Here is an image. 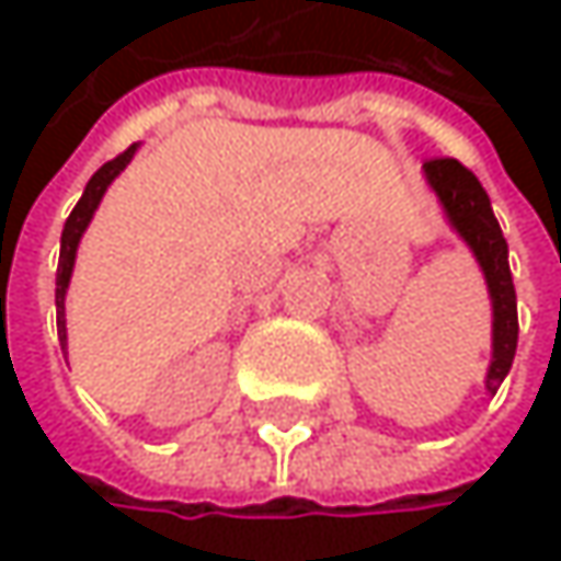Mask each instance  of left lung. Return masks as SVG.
Here are the masks:
<instances>
[{
	"mask_svg": "<svg viewBox=\"0 0 561 561\" xmlns=\"http://www.w3.org/2000/svg\"><path fill=\"white\" fill-rule=\"evenodd\" d=\"M422 174H425V184L432 187V194L438 197L448 227L471 250V256L478 260V266L484 273V285L491 295V364H488L484 390L494 396L513 367L516 334H519L516 288H513V276H510L504 230L494 217L488 191L458 159L425 162Z\"/></svg>",
	"mask_w": 561,
	"mask_h": 561,
	"instance_id": "obj_1",
	"label": "left lung"
}]
</instances>
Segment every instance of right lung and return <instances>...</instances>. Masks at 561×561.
I'll list each match as a JSON object with an SVG mask.
<instances>
[{
    "label": "right lung",
    "mask_w": 561,
    "mask_h": 561,
    "mask_svg": "<svg viewBox=\"0 0 561 561\" xmlns=\"http://www.w3.org/2000/svg\"><path fill=\"white\" fill-rule=\"evenodd\" d=\"M139 152V142H133L119 159L106 162L103 169H96V174L87 181L77 207L70 210L67 224H64V233H60V260H57V279H55V308H57V337H60V351L67 357V314H64V298H67V285H70V276H73V263H77V247L106 194V187L123 174V169L133 162V156Z\"/></svg>",
    "instance_id": "1"
}]
</instances>
